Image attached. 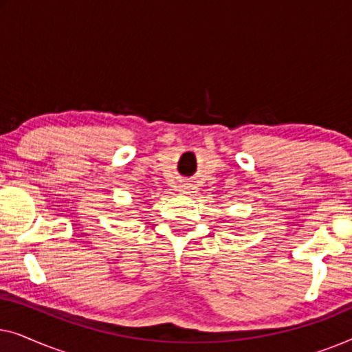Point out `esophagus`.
<instances>
[{"instance_id": "esophagus-1", "label": "esophagus", "mask_w": 352, "mask_h": 352, "mask_svg": "<svg viewBox=\"0 0 352 352\" xmlns=\"http://www.w3.org/2000/svg\"><path fill=\"white\" fill-rule=\"evenodd\" d=\"M181 189H182V190H184V192H186V189H187V186H181Z\"/></svg>"}]
</instances>
